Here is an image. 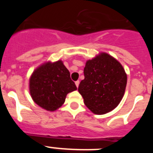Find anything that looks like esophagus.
<instances>
[{"instance_id": "obj_1", "label": "esophagus", "mask_w": 153, "mask_h": 153, "mask_svg": "<svg viewBox=\"0 0 153 153\" xmlns=\"http://www.w3.org/2000/svg\"><path fill=\"white\" fill-rule=\"evenodd\" d=\"M75 84H76V87H78V86H79V80L76 81Z\"/></svg>"}]
</instances>
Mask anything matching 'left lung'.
Here are the masks:
<instances>
[{
	"mask_svg": "<svg viewBox=\"0 0 153 153\" xmlns=\"http://www.w3.org/2000/svg\"><path fill=\"white\" fill-rule=\"evenodd\" d=\"M84 79L78 87L84 103L93 113H109L123 99L127 83L123 67L106 53L86 63Z\"/></svg>",
	"mask_w": 153,
	"mask_h": 153,
	"instance_id": "1",
	"label": "left lung"
}]
</instances>
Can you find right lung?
<instances>
[{
    "mask_svg": "<svg viewBox=\"0 0 153 153\" xmlns=\"http://www.w3.org/2000/svg\"><path fill=\"white\" fill-rule=\"evenodd\" d=\"M76 89L61 60L44 63L35 70L30 79L32 99L38 106L49 111L60 108L67 93Z\"/></svg>",
    "mask_w": 153,
    "mask_h": 153,
    "instance_id": "add662e5",
    "label": "right lung"
}]
</instances>
